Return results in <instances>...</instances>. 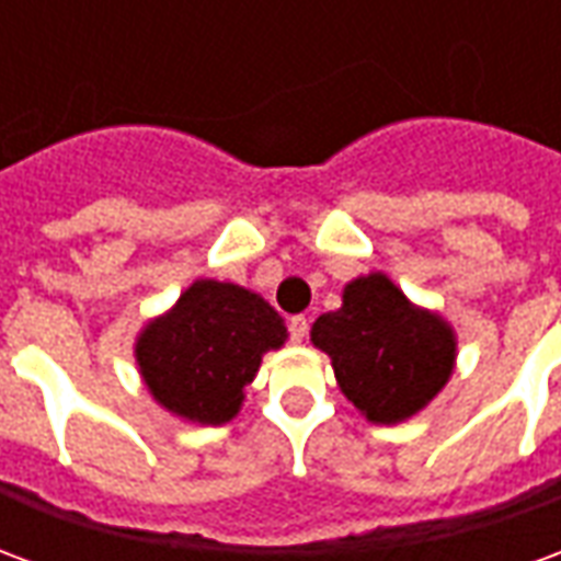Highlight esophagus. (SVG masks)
Here are the masks:
<instances>
[{"mask_svg": "<svg viewBox=\"0 0 561 561\" xmlns=\"http://www.w3.org/2000/svg\"><path fill=\"white\" fill-rule=\"evenodd\" d=\"M288 333H291L294 342H304L306 333H309V321H306L304 316H294L291 321H288Z\"/></svg>", "mask_w": 561, "mask_h": 561, "instance_id": "1", "label": "esophagus"}]
</instances>
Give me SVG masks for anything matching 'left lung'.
<instances>
[{
  "label": "left lung",
  "instance_id": "left-lung-1",
  "mask_svg": "<svg viewBox=\"0 0 561 561\" xmlns=\"http://www.w3.org/2000/svg\"><path fill=\"white\" fill-rule=\"evenodd\" d=\"M312 342L330 354L342 393L373 423L421 412L445 388L457 352L445 321L414 309L381 273L354 279L342 309L312 324Z\"/></svg>",
  "mask_w": 561,
  "mask_h": 561
}]
</instances>
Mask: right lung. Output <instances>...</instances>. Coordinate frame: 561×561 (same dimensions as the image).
<instances>
[{
  "mask_svg": "<svg viewBox=\"0 0 561 561\" xmlns=\"http://www.w3.org/2000/svg\"><path fill=\"white\" fill-rule=\"evenodd\" d=\"M285 324L257 294L197 279L138 340L140 376L152 397L185 421H231L261 354L285 342Z\"/></svg>",
  "mask_w": 561,
  "mask_h": 561,
  "instance_id": "obj_1",
  "label": "right lung"
}]
</instances>
